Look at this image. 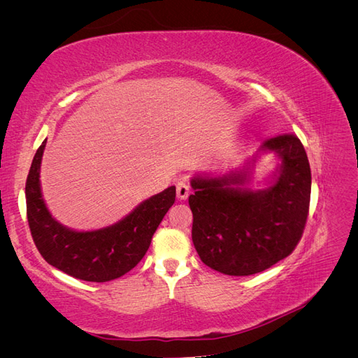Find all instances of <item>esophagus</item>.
I'll return each mask as SVG.
<instances>
[{
    "mask_svg": "<svg viewBox=\"0 0 358 358\" xmlns=\"http://www.w3.org/2000/svg\"><path fill=\"white\" fill-rule=\"evenodd\" d=\"M176 194L179 200H187L189 196V187L185 182H179L176 185Z\"/></svg>",
    "mask_w": 358,
    "mask_h": 358,
    "instance_id": "34e87169",
    "label": "esophagus"
}]
</instances>
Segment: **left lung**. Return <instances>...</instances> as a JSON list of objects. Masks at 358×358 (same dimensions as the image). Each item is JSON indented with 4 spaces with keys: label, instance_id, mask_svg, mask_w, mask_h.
Wrapping results in <instances>:
<instances>
[{
    "label": "left lung",
    "instance_id": "left-lung-1",
    "mask_svg": "<svg viewBox=\"0 0 358 358\" xmlns=\"http://www.w3.org/2000/svg\"><path fill=\"white\" fill-rule=\"evenodd\" d=\"M280 159L273 182L246 187L257 157L221 178H192V243L201 262L230 276L259 273L288 257L301 239L310 201V167L294 134L264 140Z\"/></svg>",
    "mask_w": 358,
    "mask_h": 358
}]
</instances>
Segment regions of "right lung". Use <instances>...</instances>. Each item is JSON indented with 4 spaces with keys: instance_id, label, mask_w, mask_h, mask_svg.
I'll use <instances>...</instances> for the list:
<instances>
[{
    "instance_id": "obj_1",
    "label": "right lung",
    "mask_w": 358,
    "mask_h": 358,
    "mask_svg": "<svg viewBox=\"0 0 358 358\" xmlns=\"http://www.w3.org/2000/svg\"><path fill=\"white\" fill-rule=\"evenodd\" d=\"M46 140L37 149L27 178V216L32 241L46 262L61 272L88 282L121 278L138 264L152 236L175 203L176 188L140 203L119 222L94 231H74L52 218L40 188V164Z\"/></svg>"
}]
</instances>
